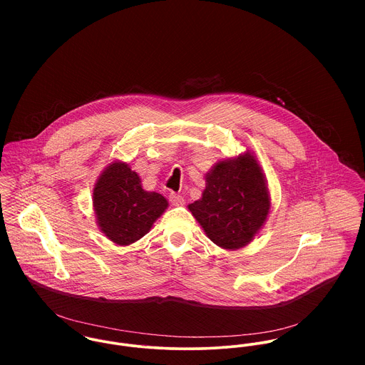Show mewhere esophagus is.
Listing matches in <instances>:
<instances>
[{"instance_id":"1","label":"esophagus","mask_w":365,"mask_h":365,"mask_svg":"<svg viewBox=\"0 0 365 365\" xmlns=\"http://www.w3.org/2000/svg\"><path fill=\"white\" fill-rule=\"evenodd\" d=\"M170 202H171L174 207H181V205L185 204L184 197L180 195V194H175V192H171V194H170Z\"/></svg>"}]
</instances>
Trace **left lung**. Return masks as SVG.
<instances>
[{"label": "left lung", "mask_w": 365, "mask_h": 365, "mask_svg": "<svg viewBox=\"0 0 365 365\" xmlns=\"http://www.w3.org/2000/svg\"><path fill=\"white\" fill-rule=\"evenodd\" d=\"M202 198L188 209L209 239L222 249L249 245L269 212L268 188L250 152L216 163L207 174Z\"/></svg>", "instance_id": "left-lung-1"}]
</instances>
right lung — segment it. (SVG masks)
Returning a JSON list of instances; mask_svg holds the SVG:
<instances>
[{"instance_id": "right-lung-1", "label": "right lung", "mask_w": 365, "mask_h": 365, "mask_svg": "<svg viewBox=\"0 0 365 365\" xmlns=\"http://www.w3.org/2000/svg\"><path fill=\"white\" fill-rule=\"evenodd\" d=\"M93 204L100 229L119 246H128L149 233L168 207L161 194L145 191L139 175L122 161H113L100 175Z\"/></svg>"}]
</instances>
